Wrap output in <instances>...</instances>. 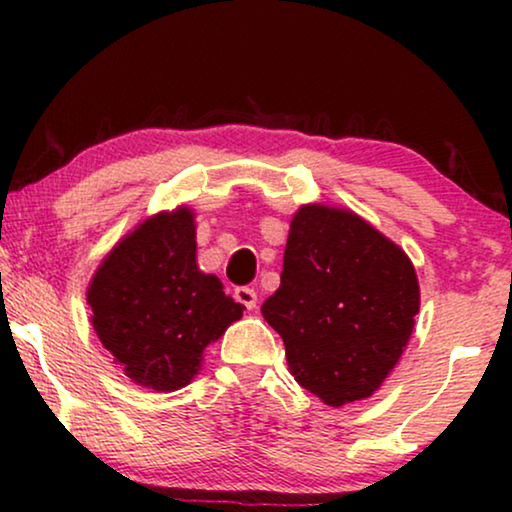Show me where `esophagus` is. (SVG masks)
<instances>
[{
  "label": "esophagus",
  "mask_w": 512,
  "mask_h": 512,
  "mask_svg": "<svg viewBox=\"0 0 512 512\" xmlns=\"http://www.w3.org/2000/svg\"><path fill=\"white\" fill-rule=\"evenodd\" d=\"M235 300L237 303H242L247 310H254L256 303H258V296L254 289H249V286H237L235 289Z\"/></svg>",
  "instance_id": "34e87169"
}]
</instances>
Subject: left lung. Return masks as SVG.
<instances>
[{
    "instance_id": "8db88e82",
    "label": "left lung",
    "mask_w": 512,
    "mask_h": 512,
    "mask_svg": "<svg viewBox=\"0 0 512 512\" xmlns=\"http://www.w3.org/2000/svg\"><path fill=\"white\" fill-rule=\"evenodd\" d=\"M279 279L261 312L282 335L300 387L333 408L373 396L419 312L405 251L354 212L305 205L291 221Z\"/></svg>"
}]
</instances>
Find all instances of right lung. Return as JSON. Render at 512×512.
Returning a JSON list of instances; mask_svg holds the SVG:
<instances>
[{"label":"right lung","mask_w":512,"mask_h":512,"mask_svg":"<svg viewBox=\"0 0 512 512\" xmlns=\"http://www.w3.org/2000/svg\"><path fill=\"white\" fill-rule=\"evenodd\" d=\"M97 338L135 384L153 391L186 387L202 352L242 317L219 277L195 263L188 207L160 212L125 235L88 286Z\"/></svg>","instance_id":"1"}]
</instances>
